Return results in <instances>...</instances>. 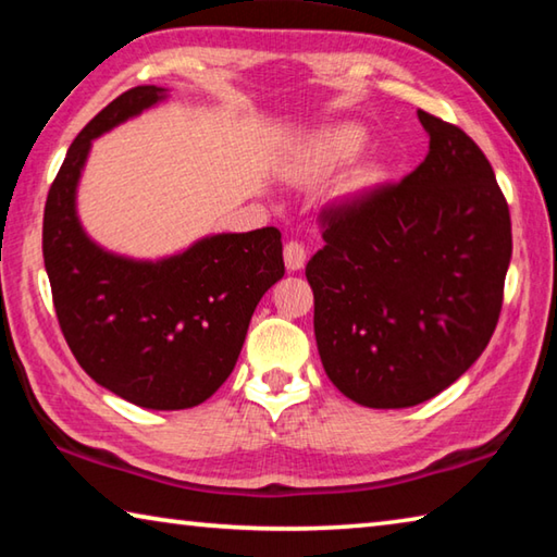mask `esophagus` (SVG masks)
Instances as JSON below:
<instances>
[{"mask_svg": "<svg viewBox=\"0 0 557 557\" xmlns=\"http://www.w3.org/2000/svg\"><path fill=\"white\" fill-rule=\"evenodd\" d=\"M305 262H307V248H305V243H299V240H287L285 243V265H287V270H301L305 268Z\"/></svg>", "mask_w": 557, "mask_h": 557, "instance_id": "1", "label": "esophagus"}]
</instances>
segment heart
<instances>
[{
	"label": "heart",
	"mask_w": 557,
	"mask_h": 557,
	"mask_svg": "<svg viewBox=\"0 0 557 557\" xmlns=\"http://www.w3.org/2000/svg\"><path fill=\"white\" fill-rule=\"evenodd\" d=\"M366 145V132L358 125H336L326 129L312 143V162L317 169H334L351 162Z\"/></svg>",
	"instance_id": "b5f03b06"
}]
</instances>
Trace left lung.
I'll list each match as a JSON object with an SVG mask.
<instances>
[{
  "label": "left lung",
  "mask_w": 557,
  "mask_h": 557,
  "mask_svg": "<svg viewBox=\"0 0 557 557\" xmlns=\"http://www.w3.org/2000/svg\"><path fill=\"white\" fill-rule=\"evenodd\" d=\"M430 152L400 182L319 213L307 262L324 371L366 408H410L465 373L492 338L511 262V213L479 145L418 110Z\"/></svg>",
  "instance_id": "left-lung-1"
}]
</instances>
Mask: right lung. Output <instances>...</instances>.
Returning <instances> with one entry per match:
<instances>
[{
	"label": "right lung",
	"instance_id": "obj_1",
	"mask_svg": "<svg viewBox=\"0 0 557 557\" xmlns=\"http://www.w3.org/2000/svg\"><path fill=\"white\" fill-rule=\"evenodd\" d=\"M162 98L137 86L73 139L46 196L44 262L65 344L92 381L152 410L194 408L228 379L260 297L285 275L282 233L211 235L182 256L135 262L100 250L75 219L92 137Z\"/></svg>",
	"mask_w": 557,
	"mask_h": 557
}]
</instances>
